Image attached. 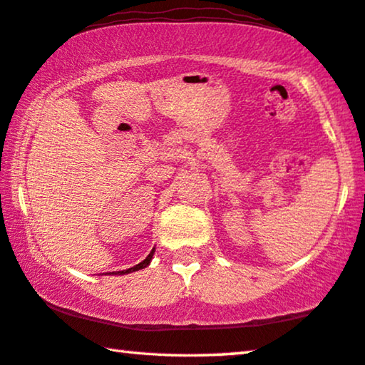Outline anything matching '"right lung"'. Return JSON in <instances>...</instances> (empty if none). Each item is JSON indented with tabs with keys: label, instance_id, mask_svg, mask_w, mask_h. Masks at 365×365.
<instances>
[{
	"label": "right lung",
	"instance_id": "add662e5",
	"mask_svg": "<svg viewBox=\"0 0 365 365\" xmlns=\"http://www.w3.org/2000/svg\"><path fill=\"white\" fill-rule=\"evenodd\" d=\"M153 255H155V248L150 251V255L145 257V259L140 262V264H137V266H133V267H128V269H125V271H115V272H112V276H125V274H128V272H135V271H140V269H145L147 266H150V262H151V259H153ZM109 276H110V272H109Z\"/></svg>",
	"mask_w": 365,
	"mask_h": 365
}]
</instances>
